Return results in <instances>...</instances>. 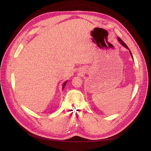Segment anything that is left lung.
Segmentation results:
<instances>
[{
    "mask_svg": "<svg viewBox=\"0 0 151 151\" xmlns=\"http://www.w3.org/2000/svg\"><path fill=\"white\" fill-rule=\"evenodd\" d=\"M118 41H119V42H120V43H121V45H123V47H125V48H127L128 50H129V52H130V54L131 55V56H132V58H133V57H132V53H131V52H130V49H129V48H128V47H127V45H126V44H125V43L124 42H123V41H122V40H121V39H120V38L119 37H118Z\"/></svg>",
    "mask_w": 151,
    "mask_h": 151,
    "instance_id": "obj_1",
    "label": "left lung"
}]
</instances>
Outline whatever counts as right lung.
Masks as SVG:
<instances>
[{"label": "right lung", "mask_w": 151, "mask_h": 151, "mask_svg": "<svg viewBox=\"0 0 151 151\" xmlns=\"http://www.w3.org/2000/svg\"><path fill=\"white\" fill-rule=\"evenodd\" d=\"M67 81H65L64 83H63V86H62V89H64V87H65V84H67Z\"/></svg>", "instance_id": "right-lung-1"}]
</instances>
